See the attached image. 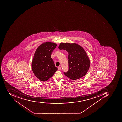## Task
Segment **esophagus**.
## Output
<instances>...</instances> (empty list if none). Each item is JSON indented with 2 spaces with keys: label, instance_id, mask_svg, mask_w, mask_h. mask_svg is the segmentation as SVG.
I'll list each match as a JSON object with an SVG mask.
<instances>
[{
  "label": "esophagus",
  "instance_id": "obj_1",
  "mask_svg": "<svg viewBox=\"0 0 122 122\" xmlns=\"http://www.w3.org/2000/svg\"><path fill=\"white\" fill-rule=\"evenodd\" d=\"M61 67H58V70H61Z\"/></svg>",
  "mask_w": 122,
  "mask_h": 122
}]
</instances>
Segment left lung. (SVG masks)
Instances as JSON below:
<instances>
[{
    "instance_id": "8db88e82",
    "label": "left lung",
    "mask_w": 122,
    "mask_h": 122,
    "mask_svg": "<svg viewBox=\"0 0 122 122\" xmlns=\"http://www.w3.org/2000/svg\"><path fill=\"white\" fill-rule=\"evenodd\" d=\"M58 48L66 50L68 53V70L64 72L65 76L76 80L85 76L90 66V61L82 47L76 44L61 43Z\"/></svg>"
}]
</instances>
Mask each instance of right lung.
I'll use <instances>...</instances> for the list:
<instances>
[{
  "label": "right lung",
  "instance_id": "right-lung-1",
  "mask_svg": "<svg viewBox=\"0 0 122 122\" xmlns=\"http://www.w3.org/2000/svg\"><path fill=\"white\" fill-rule=\"evenodd\" d=\"M56 46L55 43L44 42L40 45L35 52L32 68L35 76L41 81H47L58 70L51 57Z\"/></svg>",
  "mask_w": 122,
  "mask_h": 122
}]
</instances>
